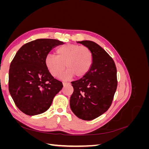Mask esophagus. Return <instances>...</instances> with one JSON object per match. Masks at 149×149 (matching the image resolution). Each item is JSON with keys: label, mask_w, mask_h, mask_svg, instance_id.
<instances>
[{"label": "esophagus", "mask_w": 149, "mask_h": 149, "mask_svg": "<svg viewBox=\"0 0 149 149\" xmlns=\"http://www.w3.org/2000/svg\"><path fill=\"white\" fill-rule=\"evenodd\" d=\"M63 86H66V85H68V84H70V83H66V82H63Z\"/></svg>", "instance_id": "34e87169"}]
</instances>
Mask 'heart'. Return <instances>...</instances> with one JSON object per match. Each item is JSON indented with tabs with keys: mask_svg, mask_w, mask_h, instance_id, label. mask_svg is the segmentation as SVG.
<instances>
[{
	"mask_svg": "<svg viewBox=\"0 0 149 149\" xmlns=\"http://www.w3.org/2000/svg\"><path fill=\"white\" fill-rule=\"evenodd\" d=\"M56 56L48 55L45 64L53 77L59 76L66 68L68 71L63 78L83 77L90 70L93 64V55L86 46L67 43L56 49Z\"/></svg>",
	"mask_w": 149,
	"mask_h": 149,
	"instance_id": "1",
	"label": "heart"
}]
</instances>
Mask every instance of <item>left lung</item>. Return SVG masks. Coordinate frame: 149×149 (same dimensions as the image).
<instances>
[{
  "label": "left lung",
  "mask_w": 149,
  "mask_h": 149,
  "mask_svg": "<svg viewBox=\"0 0 149 149\" xmlns=\"http://www.w3.org/2000/svg\"><path fill=\"white\" fill-rule=\"evenodd\" d=\"M78 43L91 49L93 61L86 74L71 82L74 91L70 104L78 118L91 120L104 113L111 106L118 86L117 69L112 58L99 45L89 40Z\"/></svg>",
  "instance_id": "obj_1"
}]
</instances>
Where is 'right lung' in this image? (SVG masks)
Wrapping results in <instances>:
<instances>
[{
  "instance_id": "add662e5",
  "label": "right lung",
  "mask_w": 149,
  "mask_h": 149,
  "mask_svg": "<svg viewBox=\"0 0 149 149\" xmlns=\"http://www.w3.org/2000/svg\"><path fill=\"white\" fill-rule=\"evenodd\" d=\"M63 42L37 39L24 45L12 60L8 74V90L15 105L24 114L43 113L51 106L63 83L54 78L45 64L52 49Z\"/></svg>"
}]
</instances>
